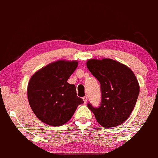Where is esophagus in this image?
<instances>
[{
  "label": "esophagus",
  "instance_id": "34e87169",
  "mask_svg": "<svg viewBox=\"0 0 158 158\" xmlns=\"http://www.w3.org/2000/svg\"><path fill=\"white\" fill-rule=\"evenodd\" d=\"M83 101H84V103H86L87 102V100H88V98H87V96H84V97L83 98Z\"/></svg>",
  "mask_w": 158,
  "mask_h": 158
}]
</instances>
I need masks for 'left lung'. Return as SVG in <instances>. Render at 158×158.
<instances>
[{"mask_svg":"<svg viewBox=\"0 0 158 158\" xmlns=\"http://www.w3.org/2000/svg\"><path fill=\"white\" fill-rule=\"evenodd\" d=\"M86 66L101 87V103L94 108L88 103L102 127H118L130 116L138 100L140 86L130 68L110 58L89 59Z\"/></svg>","mask_w":158,"mask_h":158,"instance_id":"1","label":"left lung"}]
</instances>
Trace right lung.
Segmentation results:
<instances>
[{"label":"right lung","mask_w":158,"mask_h":158,"mask_svg":"<svg viewBox=\"0 0 158 158\" xmlns=\"http://www.w3.org/2000/svg\"><path fill=\"white\" fill-rule=\"evenodd\" d=\"M78 62L59 60L46 65L31 77L27 97L39 120L52 127L64 125L72 118L78 105L75 86L67 82Z\"/></svg>","instance_id":"right-lung-1"}]
</instances>
